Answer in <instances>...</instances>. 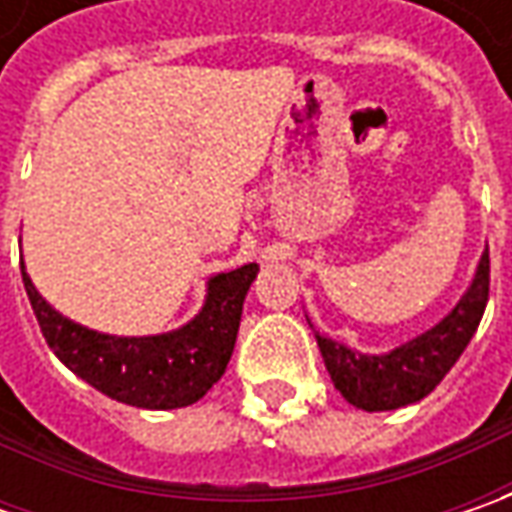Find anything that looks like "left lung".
<instances>
[{
	"label": "left lung",
	"mask_w": 512,
	"mask_h": 512,
	"mask_svg": "<svg viewBox=\"0 0 512 512\" xmlns=\"http://www.w3.org/2000/svg\"><path fill=\"white\" fill-rule=\"evenodd\" d=\"M487 293H490V256L484 250L473 285L467 287L462 302L439 325L416 336L413 342L382 356H367L316 333V342L336 390L353 407L367 413L396 410L424 399L430 390H436V384L447 376V370L459 362L467 342L473 339L487 307Z\"/></svg>",
	"instance_id": "8db88e82"
}]
</instances>
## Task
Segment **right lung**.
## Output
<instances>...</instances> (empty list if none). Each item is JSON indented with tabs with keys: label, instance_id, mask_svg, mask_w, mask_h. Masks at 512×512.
<instances>
[{
	"label": "right lung",
	"instance_id": "1",
	"mask_svg": "<svg viewBox=\"0 0 512 512\" xmlns=\"http://www.w3.org/2000/svg\"><path fill=\"white\" fill-rule=\"evenodd\" d=\"M259 265H242L207 282L205 307L179 330L159 336H108L70 322L39 296L22 265V282L48 347L79 379L116 402L173 410L199 402L227 370L250 282Z\"/></svg>",
	"mask_w": 512,
	"mask_h": 512
}]
</instances>
